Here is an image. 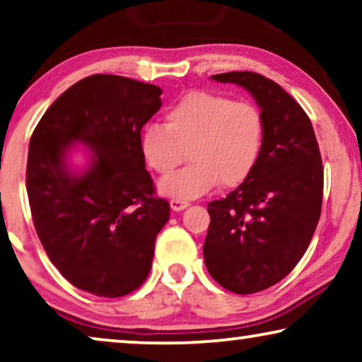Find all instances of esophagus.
I'll list each match as a JSON object with an SVG mask.
<instances>
[{"mask_svg": "<svg viewBox=\"0 0 362 362\" xmlns=\"http://www.w3.org/2000/svg\"><path fill=\"white\" fill-rule=\"evenodd\" d=\"M188 206H190V203L182 202V199H172L170 202V208L174 209V211H182V209H185Z\"/></svg>", "mask_w": 362, "mask_h": 362, "instance_id": "34e87169", "label": "esophagus"}]
</instances>
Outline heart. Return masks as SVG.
Masks as SVG:
<instances>
[{"instance_id":"heart-1","label":"heart","mask_w":362,"mask_h":362,"mask_svg":"<svg viewBox=\"0 0 362 362\" xmlns=\"http://www.w3.org/2000/svg\"><path fill=\"white\" fill-rule=\"evenodd\" d=\"M165 125L149 123L139 134V151L159 175H169L183 159L190 163L159 183L172 199H195L218 185L233 188L249 179L265 144V120L250 102L192 90L165 110Z\"/></svg>"}]
</instances>
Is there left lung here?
Returning a JSON list of instances; mask_svg holds the SVG:
<instances>
[{
	"mask_svg": "<svg viewBox=\"0 0 362 362\" xmlns=\"http://www.w3.org/2000/svg\"><path fill=\"white\" fill-rule=\"evenodd\" d=\"M244 88L260 107L265 144L249 179L208 204L204 265L223 288L258 293L293 272L320 218L323 167L310 118L281 86L262 74H214Z\"/></svg>",
	"mask_w": 362,
	"mask_h": 362,
	"instance_id": "1",
	"label": "left lung"
}]
</instances>
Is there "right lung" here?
Masks as SVG:
<instances>
[{
	"mask_svg": "<svg viewBox=\"0 0 362 362\" xmlns=\"http://www.w3.org/2000/svg\"><path fill=\"white\" fill-rule=\"evenodd\" d=\"M160 94L154 84L94 74L64 90L32 133L25 185L37 234L58 272L99 298L144 283L169 221L139 151ZM78 144L88 149L83 168L71 163Z\"/></svg>",
	"mask_w": 362,
	"mask_h": 362,
	"instance_id": "1",
	"label": "right lung"
}]
</instances>
